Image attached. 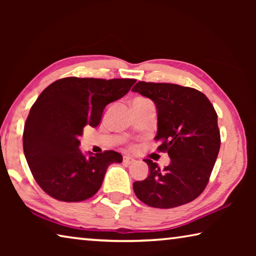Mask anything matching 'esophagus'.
Instances as JSON below:
<instances>
[{
	"instance_id": "1",
	"label": "esophagus",
	"mask_w": 256,
	"mask_h": 256,
	"mask_svg": "<svg viewBox=\"0 0 256 256\" xmlns=\"http://www.w3.org/2000/svg\"><path fill=\"white\" fill-rule=\"evenodd\" d=\"M134 162H136V160H134L132 157H130V156H124V157H123V162L125 164H131Z\"/></svg>"
}]
</instances>
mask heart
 Listing matches in <instances>:
<instances>
[{
    "label": "heart",
    "instance_id": "b5f03b06",
    "mask_svg": "<svg viewBox=\"0 0 256 256\" xmlns=\"http://www.w3.org/2000/svg\"><path fill=\"white\" fill-rule=\"evenodd\" d=\"M140 99H142V98H140Z\"/></svg>",
    "mask_w": 256,
    "mask_h": 256
}]
</instances>
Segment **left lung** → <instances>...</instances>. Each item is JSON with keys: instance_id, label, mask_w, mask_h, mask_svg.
<instances>
[{"instance_id": "obj_1", "label": "left lung", "mask_w": 256, "mask_h": 256, "mask_svg": "<svg viewBox=\"0 0 256 256\" xmlns=\"http://www.w3.org/2000/svg\"><path fill=\"white\" fill-rule=\"evenodd\" d=\"M132 92L154 102L158 120L154 140L170 158L164 170L144 159L149 175L134 182V193L146 204L160 209L196 200L209 182L220 149L214 106L198 90L174 84L138 81Z\"/></svg>"}]
</instances>
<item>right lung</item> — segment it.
Returning a JSON list of instances; mask_svg holds the SVG:
<instances>
[{
    "label": "right lung",
    "instance_id": "add662e5",
    "mask_svg": "<svg viewBox=\"0 0 256 256\" xmlns=\"http://www.w3.org/2000/svg\"><path fill=\"white\" fill-rule=\"evenodd\" d=\"M134 79L64 78L42 92L24 128V152L34 178L52 198L79 202L98 192L110 164L122 162L116 151L84 154V128H96L105 107L131 89Z\"/></svg>",
    "mask_w": 256,
    "mask_h": 256
}]
</instances>
